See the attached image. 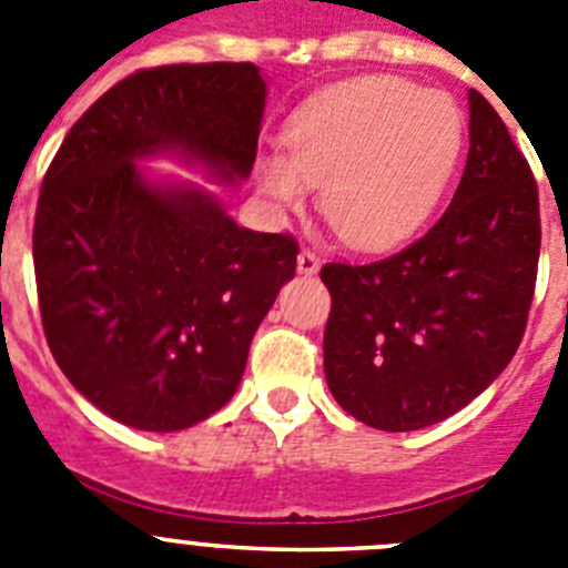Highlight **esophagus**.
Here are the masks:
<instances>
[{
    "label": "esophagus",
    "instance_id": "1",
    "mask_svg": "<svg viewBox=\"0 0 568 568\" xmlns=\"http://www.w3.org/2000/svg\"><path fill=\"white\" fill-rule=\"evenodd\" d=\"M295 270L301 275H315L321 270V258L315 253H310V250H301L298 258H295Z\"/></svg>",
    "mask_w": 568,
    "mask_h": 568
}]
</instances>
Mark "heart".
Wrapping results in <instances>:
<instances>
[{
    "mask_svg": "<svg viewBox=\"0 0 568 568\" xmlns=\"http://www.w3.org/2000/svg\"><path fill=\"white\" fill-rule=\"evenodd\" d=\"M464 144L453 97L395 77L341 82L310 99L255 175L278 210H301L321 184V213L355 250L378 253L418 233Z\"/></svg>",
    "mask_w": 568,
    "mask_h": 568,
    "instance_id": "heart-1",
    "label": "heart"
}]
</instances>
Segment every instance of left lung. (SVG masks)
<instances>
[{
    "label": "left lung",
    "instance_id": "obj_1",
    "mask_svg": "<svg viewBox=\"0 0 568 568\" xmlns=\"http://www.w3.org/2000/svg\"><path fill=\"white\" fill-rule=\"evenodd\" d=\"M540 255L538 187L509 130L469 90V155L424 239L373 264H327L324 375L341 409L415 433L478 398L518 353Z\"/></svg>",
    "mask_w": 568,
    "mask_h": 568
}]
</instances>
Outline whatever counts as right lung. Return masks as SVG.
Returning <instances> with one entry per match:
<instances>
[{
  "label": "right lung",
  "mask_w": 568,
  "mask_h": 568,
  "mask_svg": "<svg viewBox=\"0 0 568 568\" xmlns=\"http://www.w3.org/2000/svg\"><path fill=\"white\" fill-rule=\"evenodd\" d=\"M267 79L250 62L133 73L64 135L39 195L33 267L59 369L108 418L179 433L235 395L298 244L235 224L219 187L253 173Z\"/></svg>",
  "instance_id": "right-lung-1"
}]
</instances>
